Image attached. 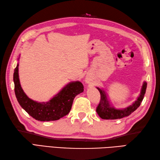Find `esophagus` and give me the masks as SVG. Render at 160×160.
Instances as JSON below:
<instances>
[{"instance_id": "34e87169", "label": "esophagus", "mask_w": 160, "mask_h": 160, "mask_svg": "<svg viewBox=\"0 0 160 160\" xmlns=\"http://www.w3.org/2000/svg\"><path fill=\"white\" fill-rule=\"evenodd\" d=\"M86 82H89V78H87V79H86Z\"/></svg>"}]
</instances>
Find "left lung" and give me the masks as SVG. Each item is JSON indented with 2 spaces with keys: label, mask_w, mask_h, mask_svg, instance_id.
I'll return each mask as SVG.
<instances>
[{
  "label": "left lung",
  "mask_w": 160,
  "mask_h": 160,
  "mask_svg": "<svg viewBox=\"0 0 160 160\" xmlns=\"http://www.w3.org/2000/svg\"><path fill=\"white\" fill-rule=\"evenodd\" d=\"M147 87V83L144 82L142 88L140 95L138 97V100L131 106L124 108V109H116L113 107H111L108 103L104 91L100 88H97L100 93V101L96 108L97 113L102 119H104V120H116V119H120L128 116L140 106V104L144 97Z\"/></svg>",
  "instance_id": "8db88e82"
}]
</instances>
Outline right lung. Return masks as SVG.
I'll use <instances>...</instances> for the list:
<instances>
[{"label": "right lung", "instance_id": "add662e5", "mask_svg": "<svg viewBox=\"0 0 160 160\" xmlns=\"http://www.w3.org/2000/svg\"><path fill=\"white\" fill-rule=\"evenodd\" d=\"M13 82L18 103L29 115L38 121H54L65 116L71 111L75 97L84 91L83 84L76 81L68 84L47 102L40 103L33 101L27 96L20 86L18 64L14 69Z\"/></svg>", "mask_w": 160, "mask_h": 160}]
</instances>
